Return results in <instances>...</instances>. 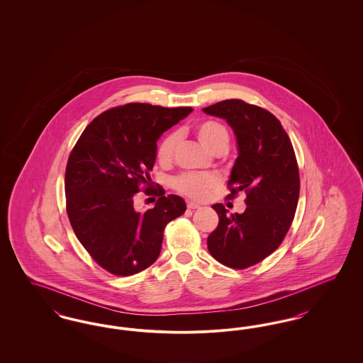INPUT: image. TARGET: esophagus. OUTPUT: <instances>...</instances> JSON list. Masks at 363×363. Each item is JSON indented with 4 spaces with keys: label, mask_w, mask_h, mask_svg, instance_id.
Returning <instances> with one entry per match:
<instances>
[{
    "label": "esophagus",
    "mask_w": 363,
    "mask_h": 363,
    "mask_svg": "<svg viewBox=\"0 0 363 363\" xmlns=\"http://www.w3.org/2000/svg\"><path fill=\"white\" fill-rule=\"evenodd\" d=\"M188 208H189V209H197V208H200V204L193 203V201H189V203H188Z\"/></svg>",
    "instance_id": "esophagus-1"
}]
</instances>
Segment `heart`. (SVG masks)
Instances as JSON below:
<instances>
[{
  "label": "heart",
  "mask_w": 363,
  "mask_h": 363,
  "mask_svg": "<svg viewBox=\"0 0 363 363\" xmlns=\"http://www.w3.org/2000/svg\"><path fill=\"white\" fill-rule=\"evenodd\" d=\"M199 141L213 154L225 152L228 147V130L225 125L218 121H203L194 128ZM178 145V135L170 133L163 138L156 150L159 163L169 164L174 159ZM174 188L179 193L196 200L206 199L209 191L219 185V178L213 174H182L173 182Z\"/></svg>",
  "instance_id": "1"
}]
</instances>
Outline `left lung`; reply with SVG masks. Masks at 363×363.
<instances>
[{
  "label": "left lung",
  "mask_w": 363,
  "mask_h": 363,
  "mask_svg": "<svg viewBox=\"0 0 363 363\" xmlns=\"http://www.w3.org/2000/svg\"><path fill=\"white\" fill-rule=\"evenodd\" d=\"M231 126L238 157L228 179L233 199L246 193L243 213L213 204L219 225L208 237V250L225 267L243 269L275 252L284 240L298 206L299 172L293 144L274 114L240 99L204 107Z\"/></svg>",
  "instance_id": "left-lung-1"
}]
</instances>
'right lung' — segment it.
<instances>
[{
  "label": "right lung",
  "mask_w": 363,
  "mask_h": 363,
  "mask_svg": "<svg viewBox=\"0 0 363 363\" xmlns=\"http://www.w3.org/2000/svg\"><path fill=\"white\" fill-rule=\"evenodd\" d=\"M191 107L128 104L91 122L70 152L65 172L67 212L77 240L117 277L144 271L159 257L163 231L181 216L182 197L157 191L155 207L140 212L133 199L151 181L156 141L188 117Z\"/></svg>",
  "instance_id": "obj_1"
}]
</instances>
